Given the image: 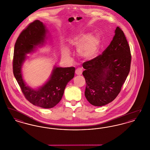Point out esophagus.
I'll use <instances>...</instances> for the list:
<instances>
[{"label":"esophagus","mask_w":150,"mask_h":150,"mask_svg":"<svg viewBox=\"0 0 150 150\" xmlns=\"http://www.w3.org/2000/svg\"><path fill=\"white\" fill-rule=\"evenodd\" d=\"M82 72H83V69L82 68H78L76 71H75V73L76 75H80L82 74Z\"/></svg>","instance_id":"obj_1"}]
</instances>
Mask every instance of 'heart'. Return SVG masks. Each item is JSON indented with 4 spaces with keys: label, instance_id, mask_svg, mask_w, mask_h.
<instances>
[{
    "label": "heart",
    "instance_id": "b5f03b06",
    "mask_svg": "<svg viewBox=\"0 0 150 150\" xmlns=\"http://www.w3.org/2000/svg\"><path fill=\"white\" fill-rule=\"evenodd\" d=\"M69 42L75 47H79V56L86 60H90L96 57L101 45V39L97 35H91L89 33H80L73 36ZM63 57H69L70 52L64 47L62 50Z\"/></svg>",
    "mask_w": 150,
    "mask_h": 150
}]
</instances>
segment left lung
<instances>
[{"label": "left lung", "instance_id": "8db88e82", "mask_svg": "<svg viewBox=\"0 0 150 150\" xmlns=\"http://www.w3.org/2000/svg\"><path fill=\"white\" fill-rule=\"evenodd\" d=\"M131 54L128 43L119 27L102 54L85 62V96L93 106H102L116 98L128 75Z\"/></svg>", "mask_w": 150, "mask_h": 150}]
</instances>
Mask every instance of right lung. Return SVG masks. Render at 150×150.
<instances>
[{
    "instance_id": "add662e5",
    "label": "right lung",
    "mask_w": 150,
    "mask_h": 150,
    "mask_svg": "<svg viewBox=\"0 0 150 150\" xmlns=\"http://www.w3.org/2000/svg\"><path fill=\"white\" fill-rule=\"evenodd\" d=\"M47 33L48 30L45 25L39 20L31 23L22 31L14 45L13 71L25 98L35 106L50 108L61 100L66 86L74 77L75 67L54 66L48 81L36 89L26 85L22 73V66L27 58V54L33 52L37 47L45 43Z\"/></svg>"
}]
</instances>
